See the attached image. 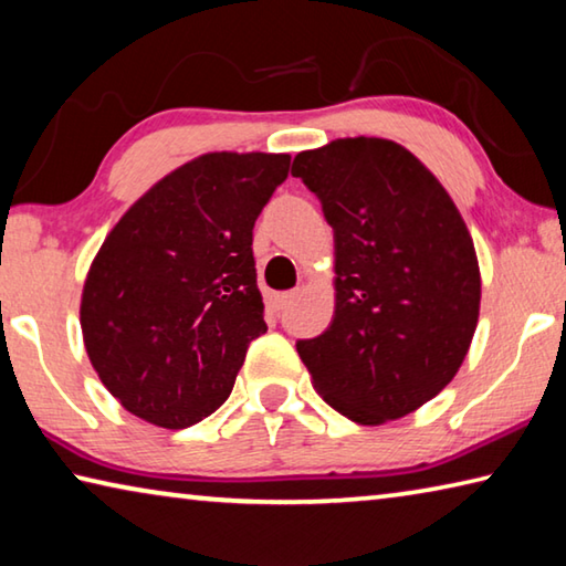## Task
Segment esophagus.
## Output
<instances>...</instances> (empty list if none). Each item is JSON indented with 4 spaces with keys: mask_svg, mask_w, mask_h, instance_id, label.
Segmentation results:
<instances>
[{
    "mask_svg": "<svg viewBox=\"0 0 566 566\" xmlns=\"http://www.w3.org/2000/svg\"><path fill=\"white\" fill-rule=\"evenodd\" d=\"M294 296H296V292H282V294H274V300H272V304H274V310H280V312H284L286 306H290L292 302H294Z\"/></svg>",
    "mask_w": 566,
    "mask_h": 566,
    "instance_id": "obj_1",
    "label": "esophagus"
}]
</instances>
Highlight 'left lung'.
I'll use <instances>...</instances> for the list:
<instances>
[{
    "instance_id": "8db88e82",
    "label": "left lung",
    "mask_w": 566,
    "mask_h": 566,
    "mask_svg": "<svg viewBox=\"0 0 566 566\" xmlns=\"http://www.w3.org/2000/svg\"><path fill=\"white\" fill-rule=\"evenodd\" d=\"M292 175L334 229L337 304L296 342L314 387L357 424H385L437 397L472 344L482 280L474 242L439 179L397 142L334 139Z\"/></svg>"
}]
</instances>
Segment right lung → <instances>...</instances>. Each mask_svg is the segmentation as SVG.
<instances>
[{"mask_svg":"<svg viewBox=\"0 0 566 566\" xmlns=\"http://www.w3.org/2000/svg\"><path fill=\"white\" fill-rule=\"evenodd\" d=\"M290 155L212 151L137 199L90 266L82 334L102 385L134 417L185 429L232 395L266 332L252 229Z\"/></svg>","mask_w":566,"mask_h":566,"instance_id":"1","label":"right lung"}]
</instances>
